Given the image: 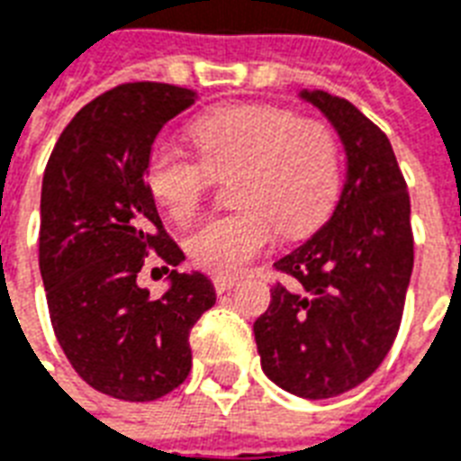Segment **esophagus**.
<instances>
[{
  "instance_id": "esophagus-1",
  "label": "esophagus",
  "mask_w": 461,
  "mask_h": 461,
  "mask_svg": "<svg viewBox=\"0 0 461 461\" xmlns=\"http://www.w3.org/2000/svg\"><path fill=\"white\" fill-rule=\"evenodd\" d=\"M212 285L220 294L230 293L231 287H237V277H212Z\"/></svg>"
}]
</instances>
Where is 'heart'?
Here are the masks:
<instances>
[{
  "instance_id": "1",
  "label": "heart",
  "mask_w": 461,
  "mask_h": 461,
  "mask_svg": "<svg viewBox=\"0 0 461 461\" xmlns=\"http://www.w3.org/2000/svg\"><path fill=\"white\" fill-rule=\"evenodd\" d=\"M195 154L161 142L147 159L154 203L174 222L198 215L220 176L239 210L205 220L185 239L191 261L217 277L244 273L277 237H304L331 212L340 152L331 128L270 104L207 111L188 128Z\"/></svg>"
}]
</instances>
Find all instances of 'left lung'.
Masks as SVG:
<instances>
[{
  "instance_id": "1",
  "label": "left lung",
  "mask_w": 461,
  "mask_h": 461,
  "mask_svg": "<svg viewBox=\"0 0 461 461\" xmlns=\"http://www.w3.org/2000/svg\"><path fill=\"white\" fill-rule=\"evenodd\" d=\"M339 130L348 157L331 220L276 270L254 324L263 372L302 399L363 384L394 346L413 270L411 200L389 140L346 98L302 91Z\"/></svg>"
}]
</instances>
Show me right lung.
<instances>
[{
  "instance_id": "obj_1",
  "label": "right lung",
  "mask_w": 461,
  "mask_h": 461,
  "mask_svg": "<svg viewBox=\"0 0 461 461\" xmlns=\"http://www.w3.org/2000/svg\"><path fill=\"white\" fill-rule=\"evenodd\" d=\"M195 98L174 84H118L72 118L45 167L38 263L52 331L77 375L122 402L184 384L191 329L217 300L203 273L171 270L159 300L137 285L149 254L161 270L184 261L145 171L159 130Z\"/></svg>"
}]
</instances>
